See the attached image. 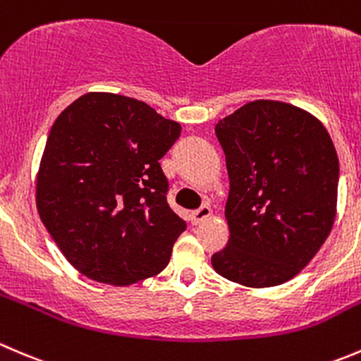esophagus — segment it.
I'll list each match as a JSON object with an SVG mask.
<instances>
[{"label":"esophagus","mask_w":361,"mask_h":361,"mask_svg":"<svg viewBox=\"0 0 361 361\" xmlns=\"http://www.w3.org/2000/svg\"><path fill=\"white\" fill-rule=\"evenodd\" d=\"M210 214H212V210H210V207H207V205L200 207L198 210H195V212L191 214L192 224H200V223H203V221H205V219H209Z\"/></svg>","instance_id":"1"}]
</instances>
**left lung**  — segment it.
Wrapping results in <instances>:
<instances>
[{"label":"left lung","instance_id":"left-lung-1","mask_svg":"<svg viewBox=\"0 0 361 361\" xmlns=\"http://www.w3.org/2000/svg\"><path fill=\"white\" fill-rule=\"evenodd\" d=\"M230 177V238L212 256L224 279L279 286L309 265L337 214L338 158L317 117L274 99L245 103L216 124Z\"/></svg>","mask_w":361,"mask_h":361}]
</instances>
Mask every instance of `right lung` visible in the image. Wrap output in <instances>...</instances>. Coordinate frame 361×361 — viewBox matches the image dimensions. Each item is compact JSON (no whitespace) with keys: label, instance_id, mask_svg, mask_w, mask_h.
<instances>
[{"label":"right lung","instance_id":"obj_1","mask_svg":"<svg viewBox=\"0 0 361 361\" xmlns=\"http://www.w3.org/2000/svg\"><path fill=\"white\" fill-rule=\"evenodd\" d=\"M179 135V123L114 92L82 94L54 121L37 209L82 276L130 286L169 265L185 223L166 203L159 159Z\"/></svg>","mask_w":361,"mask_h":361}]
</instances>
